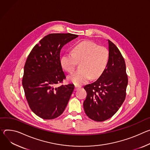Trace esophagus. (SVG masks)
I'll return each instance as SVG.
<instances>
[{
  "label": "esophagus",
  "instance_id": "obj_1",
  "mask_svg": "<svg viewBox=\"0 0 150 150\" xmlns=\"http://www.w3.org/2000/svg\"><path fill=\"white\" fill-rule=\"evenodd\" d=\"M79 88H80V86H77V85H75V89H74V90L75 91H76V90H77V89H79Z\"/></svg>",
  "mask_w": 150,
  "mask_h": 150
}]
</instances>
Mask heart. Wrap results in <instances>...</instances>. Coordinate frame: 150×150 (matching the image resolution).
<instances>
[{
	"label": "heart",
	"instance_id": "obj_1",
	"mask_svg": "<svg viewBox=\"0 0 150 150\" xmlns=\"http://www.w3.org/2000/svg\"><path fill=\"white\" fill-rule=\"evenodd\" d=\"M108 60V51L104 46L85 40L76 45L71 53L64 54L60 59L62 68L68 73H73L79 62L80 70L68 77L69 80L76 85H80L91 77H100L106 69Z\"/></svg>",
	"mask_w": 150,
	"mask_h": 150
}]
</instances>
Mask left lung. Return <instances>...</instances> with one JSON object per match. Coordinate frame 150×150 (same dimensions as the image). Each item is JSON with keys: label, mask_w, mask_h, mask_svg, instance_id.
<instances>
[{"label": "left lung", "mask_w": 150, "mask_h": 150, "mask_svg": "<svg viewBox=\"0 0 150 150\" xmlns=\"http://www.w3.org/2000/svg\"><path fill=\"white\" fill-rule=\"evenodd\" d=\"M109 58L106 69L99 79L85 86L87 96L83 103L85 112L96 122L111 118L126 98L128 83L126 64L118 47L108 40Z\"/></svg>", "instance_id": "1"}]
</instances>
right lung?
<instances>
[{"label":"right lung","instance_id":"1","mask_svg":"<svg viewBox=\"0 0 150 150\" xmlns=\"http://www.w3.org/2000/svg\"><path fill=\"white\" fill-rule=\"evenodd\" d=\"M71 33H52L36 44L25 61L23 77L25 96L30 109L46 120L64 111L74 91L73 84L61 85L66 78L60 63L63 46L77 38Z\"/></svg>","mask_w":150,"mask_h":150}]
</instances>
